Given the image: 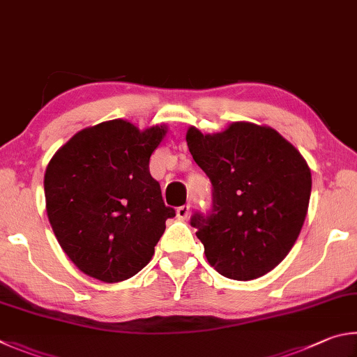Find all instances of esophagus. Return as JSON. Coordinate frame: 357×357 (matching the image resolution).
<instances>
[{"label":"esophagus","mask_w":357,"mask_h":357,"mask_svg":"<svg viewBox=\"0 0 357 357\" xmlns=\"http://www.w3.org/2000/svg\"><path fill=\"white\" fill-rule=\"evenodd\" d=\"M190 211H191L190 205H182V207L177 208V218L178 220H186V218L190 216Z\"/></svg>","instance_id":"1"}]
</instances>
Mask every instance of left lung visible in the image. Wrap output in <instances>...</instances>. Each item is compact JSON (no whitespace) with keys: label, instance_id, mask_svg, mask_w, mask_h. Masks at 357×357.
<instances>
[{"label":"left lung","instance_id":"8db88e82","mask_svg":"<svg viewBox=\"0 0 357 357\" xmlns=\"http://www.w3.org/2000/svg\"><path fill=\"white\" fill-rule=\"evenodd\" d=\"M186 142L213 185L211 213L191 218L208 264L229 279L265 276L303 229L312 190L307 162L276 130L251 122L213 135L190 127Z\"/></svg>","mask_w":357,"mask_h":357}]
</instances>
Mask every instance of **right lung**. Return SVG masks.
<instances>
[{"mask_svg":"<svg viewBox=\"0 0 357 357\" xmlns=\"http://www.w3.org/2000/svg\"><path fill=\"white\" fill-rule=\"evenodd\" d=\"M166 125L123 119L73 135L50 160L43 188L56 240L79 271L106 284L146 266L175 211L162 202L149 160Z\"/></svg>","mask_w":357,"mask_h":357,"instance_id":"obj_1","label":"right lung"}]
</instances>
